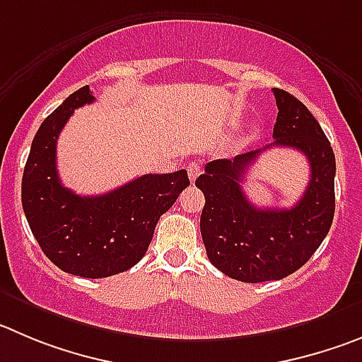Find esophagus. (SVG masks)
Listing matches in <instances>:
<instances>
[{
  "instance_id": "esophagus-1",
  "label": "esophagus",
  "mask_w": 362,
  "mask_h": 362,
  "mask_svg": "<svg viewBox=\"0 0 362 362\" xmlns=\"http://www.w3.org/2000/svg\"><path fill=\"white\" fill-rule=\"evenodd\" d=\"M202 173L200 170V164H197V162H191V164L187 165V175H189V180H197L198 175Z\"/></svg>"
}]
</instances>
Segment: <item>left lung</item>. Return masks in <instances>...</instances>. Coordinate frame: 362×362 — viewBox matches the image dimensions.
<instances>
[{"instance_id":"1","label":"left lung","mask_w":362,"mask_h":362,"mask_svg":"<svg viewBox=\"0 0 362 362\" xmlns=\"http://www.w3.org/2000/svg\"><path fill=\"white\" fill-rule=\"evenodd\" d=\"M276 123L273 143L235 158H218L197 178L205 205L200 218L207 257L221 273L241 282L280 280L302 268L329 234L336 209V157L325 132L293 94L273 89ZM295 147L310 160L311 178L291 209L255 208L242 191L244 175L261 151Z\"/></svg>"}]
</instances>
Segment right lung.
<instances>
[{
  "instance_id": "obj_1",
  "label": "right lung",
  "mask_w": 362,
  "mask_h": 362,
  "mask_svg": "<svg viewBox=\"0 0 362 362\" xmlns=\"http://www.w3.org/2000/svg\"><path fill=\"white\" fill-rule=\"evenodd\" d=\"M89 86L74 90L33 137L21 184L32 234L46 257L71 275L103 279L144 257L160 216L189 185L187 171L143 175L100 197L64 187L57 171V139L74 109L93 103Z\"/></svg>"
}]
</instances>
